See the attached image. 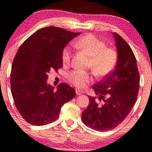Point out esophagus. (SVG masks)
<instances>
[{
    "label": "esophagus",
    "instance_id": "34e87169",
    "mask_svg": "<svg viewBox=\"0 0 152 152\" xmlns=\"http://www.w3.org/2000/svg\"><path fill=\"white\" fill-rule=\"evenodd\" d=\"M83 94L82 91H80V90H77V89L76 90V94H77V96L80 95V94Z\"/></svg>",
    "mask_w": 152,
    "mask_h": 152
}]
</instances>
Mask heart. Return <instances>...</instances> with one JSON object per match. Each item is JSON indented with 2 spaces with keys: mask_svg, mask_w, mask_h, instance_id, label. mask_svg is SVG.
Returning <instances> with one entry per match:
<instances>
[{
  "mask_svg": "<svg viewBox=\"0 0 152 152\" xmlns=\"http://www.w3.org/2000/svg\"><path fill=\"white\" fill-rule=\"evenodd\" d=\"M75 46L82 50L90 57L88 67L97 77L109 75L115 67L117 54L114 49L106 48V43L91 34L86 35L75 42ZM72 57L69 47H65L61 53L64 64H69ZM70 83L79 88H84L92 81V76L89 72L83 70H74L67 75Z\"/></svg>",
  "mask_w": 152,
  "mask_h": 152,
  "instance_id": "heart-1",
  "label": "heart"
}]
</instances>
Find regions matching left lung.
Here are the masks:
<instances>
[{"instance_id":"left-lung-1","label":"left lung","mask_w":152,"mask_h":152,"mask_svg":"<svg viewBox=\"0 0 152 152\" xmlns=\"http://www.w3.org/2000/svg\"><path fill=\"white\" fill-rule=\"evenodd\" d=\"M117 63L105 79L93 86L96 97L89 96L88 107L82 114L83 122L98 131L116 128L126 118L135 105L139 90L140 75L131 48L115 32Z\"/></svg>"}]
</instances>
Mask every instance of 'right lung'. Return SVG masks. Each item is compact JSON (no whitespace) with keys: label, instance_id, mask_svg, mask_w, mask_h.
Instances as JSON below:
<instances>
[{"label":"right lung","instance_id":"add662e5","mask_svg":"<svg viewBox=\"0 0 152 152\" xmlns=\"http://www.w3.org/2000/svg\"><path fill=\"white\" fill-rule=\"evenodd\" d=\"M80 32L57 27L36 31L18 49L11 72V91L18 112L27 122L45 125L58 119L65 103L75 96V90L60 83L55 91L48 85V73L62 66L65 45Z\"/></svg>","mask_w":152,"mask_h":152}]
</instances>
